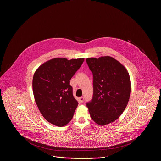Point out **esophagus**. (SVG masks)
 <instances>
[{"instance_id":"1","label":"esophagus","mask_w":161,"mask_h":161,"mask_svg":"<svg viewBox=\"0 0 161 161\" xmlns=\"http://www.w3.org/2000/svg\"><path fill=\"white\" fill-rule=\"evenodd\" d=\"M79 101H80V103H83V101H84V98H83V97H80V98H79Z\"/></svg>"}]
</instances>
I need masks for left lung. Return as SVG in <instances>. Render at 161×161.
<instances>
[{
  "instance_id": "obj_1",
  "label": "left lung",
  "mask_w": 161,
  "mask_h": 161,
  "mask_svg": "<svg viewBox=\"0 0 161 161\" xmlns=\"http://www.w3.org/2000/svg\"><path fill=\"white\" fill-rule=\"evenodd\" d=\"M93 74V93L87 103L91 117L100 125L116 120L127 106L131 93L128 71L110 56L86 60Z\"/></svg>"
}]
</instances>
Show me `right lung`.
I'll return each instance as SVG.
<instances>
[{"instance_id": "add662e5", "label": "right lung", "mask_w": 161, "mask_h": 161, "mask_svg": "<svg viewBox=\"0 0 161 161\" xmlns=\"http://www.w3.org/2000/svg\"><path fill=\"white\" fill-rule=\"evenodd\" d=\"M84 58H55L42 64L35 72L32 90L36 104L49 123L58 127L71 121L78 103L73 96L70 80Z\"/></svg>"}]
</instances>
